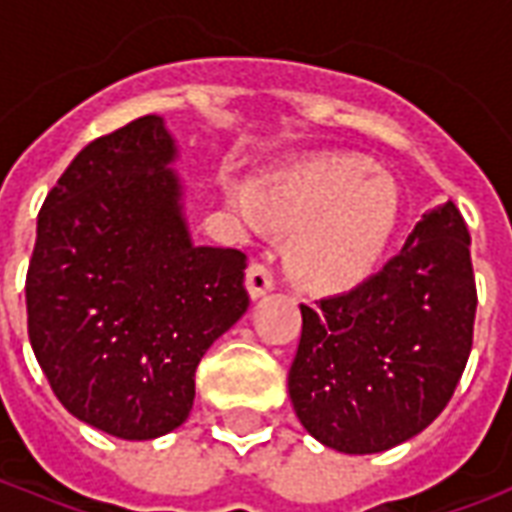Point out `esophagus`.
Listing matches in <instances>:
<instances>
[{
	"instance_id": "obj_1",
	"label": "esophagus",
	"mask_w": 512,
	"mask_h": 512,
	"mask_svg": "<svg viewBox=\"0 0 512 512\" xmlns=\"http://www.w3.org/2000/svg\"><path fill=\"white\" fill-rule=\"evenodd\" d=\"M277 285V279H274V271L263 263H252V266L246 268V290H249V296L252 299H260V296H266L268 290H274Z\"/></svg>"
}]
</instances>
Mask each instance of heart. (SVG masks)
<instances>
[{
    "label": "heart",
    "mask_w": 512,
    "mask_h": 512,
    "mask_svg": "<svg viewBox=\"0 0 512 512\" xmlns=\"http://www.w3.org/2000/svg\"><path fill=\"white\" fill-rule=\"evenodd\" d=\"M227 208L249 227H293L288 263L315 288L345 290L365 282L389 252L403 219L392 175L356 156H321L257 183L224 186Z\"/></svg>",
    "instance_id": "heart-1"
}]
</instances>
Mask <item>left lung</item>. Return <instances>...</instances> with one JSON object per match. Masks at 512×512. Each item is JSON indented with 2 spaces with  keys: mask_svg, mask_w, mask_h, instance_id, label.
I'll return each instance as SVG.
<instances>
[{
  "mask_svg": "<svg viewBox=\"0 0 512 512\" xmlns=\"http://www.w3.org/2000/svg\"><path fill=\"white\" fill-rule=\"evenodd\" d=\"M469 244L461 211L444 202L378 274L301 304L288 389L310 436L370 455L414 439L444 411L472 351Z\"/></svg>",
  "mask_w": 512,
  "mask_h": 512,
  "instance_id": "left-lung-1",
  "label": "left lung"
}]
</instances>
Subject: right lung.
I'll list each match as a JSON object with an SVG mask.
<instances>
[{
  "instance_id": "right-lung-1",
  "label": "right lung",
  "mask_w": 512,
  "mask_h": 512,
  "mask_svg": "<svg viewBox=\"0 0 512 512\" xmlns=\"http://www.w3.org/2000/svg\"><path fill=\"white\" fill-rule=\"evenodd\" d=\"M178 156L145 115L73 158L38 213L27 326L73 417L128 441L186 422L197 365L249 307L246 255L197 246Z\"/></svg>"
}]
</instances>
